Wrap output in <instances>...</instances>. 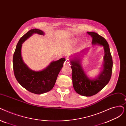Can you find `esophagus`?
<instances>
[{
    "label": "esophagus",
    "instance_id": "esophagus-1",
    "mask_svg": "<svg viewBox=\"0 0 126 126\" xmlns=\"http://www.w3.org/2000/svg\"><path fill=\"white\" fill-rule=\"evenodd\" d=\"M64 64L66 65H70V62H69V61H68V60H66V61H65V63Z\"/></svg>",
    "mask_w": 126,
    "mask_h": 126
}]
</instances>
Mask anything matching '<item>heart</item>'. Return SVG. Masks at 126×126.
<instances>
[{"label":"heart","mask_w":126,"mask_h":126,"mask_svg":"<svg viewBox=\"0 0 126 126\" xmlns=\"http://www.w3.org/2000/svg\"><path fill=\"white\" fill-rule=\"evenodd\" d=\"M74 42V43H75V42Z\"/></svg>","instance_id":"heart-1"}]
</instances>
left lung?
<instances>
[{"mask_svg":"<svg viewBox=\"0 0 126 126\" xmlns=\"http://www.w3.org/2000/svg\"><path fill=\"white\" fill-rule=\"evenodd\" d=\"M92 37V44H98L105 50L103 70L97 78L89 79L86 75L80 63L79 59L71 61L74 89L78 94L84 96H92L98 93L110 80L113 67V61L109 45L106 40L96 32H87Z\"/></svg>","mask_w":126,"mask_h":126,"instance_id":"8db88e82","label":"left lung"}]
</instances>
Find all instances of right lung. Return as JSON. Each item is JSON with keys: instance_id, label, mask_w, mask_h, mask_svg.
Here are the masks:
<instances>
[{"instance_id": "right-lung-1", "label": "right lung", "mask_w": 126, "mask_h": 126, "mask_svg": "<svg viewBox=\"0 0 126 126\" xmlns=\"http://www.w3.org/2000/svg\"><path fill=\"white\" fill-rule=\"evenodd\" d=\"M33 33L44 34L41 30L32 29L20 38L13 55V71L16 80L25 89L32 93L42 94L52 89L65 59L63 58L53 61L45 69L39 72L29 69L23 61L21 48L23 42Z\"/></svg>"}]
</instances>
